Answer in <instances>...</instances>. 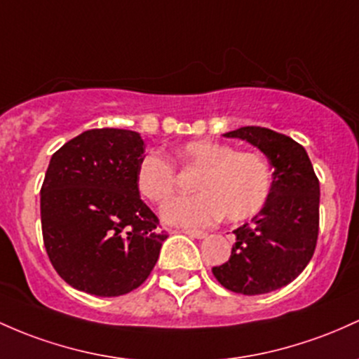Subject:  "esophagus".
Masks as SVG:
<instances>
[{"mask_svg":"<svg viewBox=\"0 0 359 359\" xmlns=\"http://www.w3.org/2000/svg\"><path fill=\"white\" fill-rule=\"evenodd\" d=\"M182 233H186L189 237H194V238H204L208 235L206 231L203 230H182Z\"/></svg>","mask_w":359,"mask_h":359,"instance_id":"34e87169","label":"esophagus"}]
</instances>
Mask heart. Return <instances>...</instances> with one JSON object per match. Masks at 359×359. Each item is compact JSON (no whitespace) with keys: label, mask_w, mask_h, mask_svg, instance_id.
Segmentation results:
<instances>
[{"label":"heart","mask_w":359,"mask_h":359,"mask_svg":"<svg viewBox=\"0 0 359 359\" xmlns=\"http://www.w3.org/2000/svg\"><path fill=\"white\" fill-rule=\"evenodd\" d=\"M177 161L187 170H198L192 186L196 194L180 196L161 208L167 223L201 226L224 218L242 222L262 210L273 186L271 165L257 151H235L231 144L215 140H194L175 149ZM141 194L151 203H163L177 186L172 161L158 155L141 160L136 172Z\"/></svg>","instance_id":"obj_1"}]
</instances>
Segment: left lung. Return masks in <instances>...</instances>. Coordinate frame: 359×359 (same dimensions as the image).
<instances>
[{
	"label": "left lung",
	"mask_w": 359,
	"mask_h": 359,
	"mask_svg": "<svg viewBox=\"0 0 359 359\" xmlns=\"http://www.w3.org/2000/svg\"><path fill=\"white\" fill-rule=\"evenodd\" d=\"M223 136L257 147L274 172L264 208L250 223L233 230L230 259L212 267V274L233 293H269L290 285L312 259L318 237L320 186L305 148L290 136L259 126Z\"/></svg>",
	"instance_id": "1"
}]
</instances>
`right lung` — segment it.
I'll return each instance as SVG.
<instances>
[{
	"label": "right lung",
	"instance_id": "1",
	"mask_svg": "<svg viewBox=\"0 0 359 359\" xmlns=\"http://www.w3.org/2000/svg\"><path fill=\"white\" fill-rule=\"evenodd\" d=\"M140 133L90 129L53 155L41 189L46 252L73 288L121 297L147 281L167 231L140 198Z\"/></svg>",
	"mask_w": 359,
	"mask_h": 359
}]
</instances>
